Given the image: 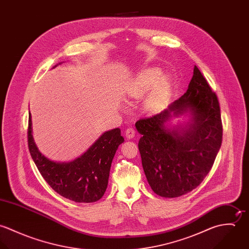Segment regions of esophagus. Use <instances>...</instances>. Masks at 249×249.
<instances>
[{"label": "esophagus", "mask_w": 249, "mask_h": 249, "mask_svg": "<svg viewBox=\"0 0 249 249\" xmlns=\"http://www.w3.org/2000/svg\"><path fill=\"white\" fill-rule=\"evenodd\" d=\"M125 136L127 139H132L135 136V130L133 127H127L125 129Z\"/></svg>", "instance_id": "obj_1"}]
</instances>
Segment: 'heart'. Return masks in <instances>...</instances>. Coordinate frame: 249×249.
Wrapping results in <instances>:
<instances>
[{"mask_svg": "<svg viewBox=\"0 0 249 249\" xmlns=\"http://www.w3.org/2000/svg\"><path fill=\"white\" fill-rule=\"evenodd\" d=\"M160 71L157 70H146L138 74L132 83L130 89L131 97H141L149 93L153 89L152 95L148 100V107L153 110L160 109L163 107L170 91V83L166 77L161 78L159 82Z\"/></svg>", "mask_w": 249, "mask_h": 249, "instance_id": "heart-1", "label": "heart"}]
</instances>
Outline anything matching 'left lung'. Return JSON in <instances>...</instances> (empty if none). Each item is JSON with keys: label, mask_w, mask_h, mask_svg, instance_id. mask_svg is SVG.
<instances>
[{"label": "left lung", "mask_w": 249, "mask_h": 249, "mask_svg": "<svg viewBox=\"0 0 249 249\" xmlns=\"http://www.w3.org/2000/svg\"><path fill=\"white\" fill-rule=\"evenodd\" d=\"M188 110L192 115L188 127L170 131L164 126L172 112ZM135 126L142 135L138 146L145 178L163 197L196 189L211 171L222 142L217 97L196 66L183 96L161 113L140 119Z\"/></svg>", "instance_id": "8db88e82"}]
</instances>
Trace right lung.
I'll list each match as a JSON object with an SVG mask.
<instances>
[{"label":"right lung","mask_w":249,"mask_h":249,"mask_svg":"<svg viewBox=\"0 0 249 249\" xmlns=\"http://www.w3.org/2000/svg\"><path fill=\"white\" fill-rule=\"evenodd\" d=\"M120 128L104 133L83 155L68 163L49 160L37 148L29 115L28 144L38 171L53 191L74 202H95L107 191L112 160L124 142Z\"/></svg>","instance_id":"add662e5"}]
</instances>
